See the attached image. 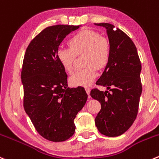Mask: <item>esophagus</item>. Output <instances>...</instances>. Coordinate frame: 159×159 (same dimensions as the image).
I'll use <instances>...</instances> for the list:
<instances>
[{
    "instance_id": "obj_1",
    "label": "esophagus",
    "mask_w": 159,
    "mask_h": 159,
    "mask_svg": "<svg viewBox=\"0 0 159 159\" xmlns=\"http://www.w3.org/2000/svg\"><path fill=\"white\" fill-rule=\"evenodd\" d=\"M85 91H86V92H87L88 95H89V94H90L91 89L89 87H85ZM89 98H90V95H89Z\"/></svg>"
}]
</instances>
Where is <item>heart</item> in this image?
<instances>
[{
  "instance_id": "heart-1",
  "label": "heart",
  "mask_w": 159,
  "mask_h": 159,
  "mask_svg": "<svg viewBox=\"0 0 159 159\" xmlns=\"http://www.w3.org/2000/svg\"><path fill=\"white\" fill-rule=\"evenodd\" d=\"M70 47H59L57 57L64 70L71 73L76 56L84 53V68L78 70L70 78L73 86H89L97 77V68L106 66L110 57L109 41L93 30H82L69 40Z\"/></svg>"
}]
</instances>
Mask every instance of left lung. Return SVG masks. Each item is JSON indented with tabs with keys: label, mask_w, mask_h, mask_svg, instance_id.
<instances>
[{
	"label": "left lung",
	"mask_w": 159,
	"mask_h": 159,
	"mask_svg": "<svg viewBox=\"0 0 159 159\" xmlns=\"http://www.w3.org/2000/svg\"><path fill=\"white\" fill-rule=\"evenodd\" d=\"M106 29L111 53L105 70L96 84L111 91H91V96L101 103L95 122L98 131L108 137L125 133L136 119L142 92L141 64L131 39L109 23H95Z\"/></svg>",
	"instance_id": "left-lung-1"
}]
</instances>
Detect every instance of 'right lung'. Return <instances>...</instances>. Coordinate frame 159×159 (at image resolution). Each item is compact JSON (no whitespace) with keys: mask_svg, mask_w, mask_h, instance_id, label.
<instances>
[{"mask_svg":"<svg viewBox=\"0 0 159 159\" xmlns=\"http://www.w3.org/2000/svg\"><path fill=\"white\" fill-rule=\"evenodd\" d=\"M79 27L49 26L31 41L25 53L23 106L37 132L50 141H64L74 134V120L87 101L84 88L67 87V75L57 57L64 39Z\"/></svg>","mask_w":159,"mask_h":159,"instance_id":"1","label":"right lung"}]
</instances>
